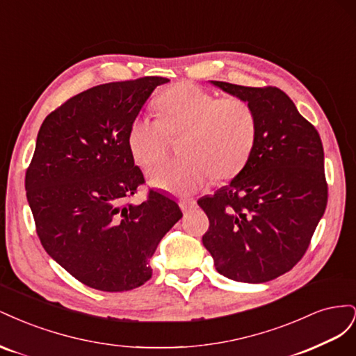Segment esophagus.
Masks as SVG:
<instances>
[{
  "instance_id": "obj_1",
  "label": "esophagus",
  "mask_w": 356,
  "mask_h": 356,
  "mask_svg": "<svg viewBox=\"0 0 356 356\" xmlns=\"http://www.w3.org/2000/svg\"><path fill=\"white\" fill-rule=\"evenodd\" d=\"M196 207H197V204H196L195 200H190V199H182V200H179V208L182 209V212H184V213L190 212L191 209H195Z\"/></svg>"
}]
</instances>
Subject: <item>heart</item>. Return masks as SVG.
Returning <instances> with one entry per match:
<instances>
[{"mask_svg": "<svg viewBox=\"0 0 356 356\" xmlns=\"http://www.w3.org/2000/svg\"><path fill=\"white\" fill-rule=\"evenodd\" d=\"M160 120L136 115L127 129V148L139 166L149 168L165 154L169 135H182L178 160L149 172L152 186L188 196L208 184L212 175L229 179L250 159L257 138L252 106L241 98H222L196 84L181 83L156 101Z\"/></svg>", "mask_w": 356, "mask_h": 356, "instance_id": "b5f03b06", "label": "heart"}]
</instances>
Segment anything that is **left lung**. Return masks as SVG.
Masks as SVG:
<instances>
[{"instance_id":"1","label":"left lung","mask_w":356,"mask_h":356,"mask_svg":"<svg viewBox=\"0 0 356 356\" xmlns=\"http://www.w3.org/2000/svg\"><path fill=\"white\" fill-rule=\"evenodd\" d=\"M211 83L252 106L257 138L230 184L197 200L209 218L202 242L222 276L272 281L301 260L325 212L324 148L314 124L281 89Z\"/></svg>"}]
</instances>
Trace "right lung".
Listing matches in <instances>:
<instances>
[{
    "label": "right lung",
    "mask_w": 356,
    "mask_h": 356,
    "mask_svg": "<svg viewBox=\"0 0 356 356\" xmlns=\"http://www.w3.org/2000/svg\"><path fill=\"white\" fill-rule=\"evenodd\" d=\"M163 77L115 81L72 96L42 122L25 188L46 252L90 288L120 293L152 277L149 258L182 217L175 200L144 184L127 129Z\"/></svg>",
    "instance_id": "right-lung-1"
}]
</instances>
